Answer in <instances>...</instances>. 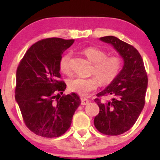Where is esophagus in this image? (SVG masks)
Instances as JSON below:
<instances>
[{
    "instance_id": "esophagus-1",
    "label": "esophagus",
    "mask_w": 160,
    "mask_h": 160,
    "mask_svg": "<svg viewBox=\"0 0 160 160\" xmlns=\"http://www.w3.org/2000/svg\"><path fill=\"white\" fill-rule=\"evenodd\" d=\"M90 101L88 99H85V98H81V104L82 105H87V104H89Z\"/></svg>"
}]
</instances>
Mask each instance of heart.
Segmentation results:
<instances>
[{
  "instance_id": "heart-1",
  "label": "heart",
  "mask_w": 160,
  "mask_h": 160,
  "mask_svg": "<svg viewBox=\"0 0 160 160\" xmlns=\"http://www.w3.org/2000/svg\"><path fill=\"white\" fill-rule=\"evenodd\" d=\"M83 52L94 63L92 69V74L97 77H73L68 80L67 86L70 91L81 96H88L98 88V79L102 84H108L117 77L122 68V61L119 56H108L107 52L96 47L86 48L83 49ZM71 57V53L67 52L62 55L59 59V67L62 73H70Z\"/></svg>"
}]
</instances>
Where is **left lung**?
<instances>
[{
    "label": "left lung",
    "mask_w": 160,
    "mask_h": 160,
    "mask_svg": "<svg viewBox=\"0 0 160 160\" xmlns=\"http://www.w3.org/2000/svg\"><path fill=\"white\" fill-rule=\"evenodd\" d=\"M100 40L114 47L123 59L124 66L117 77L97 94L94 101L100 111L93 123L102 134L118 135L133 126L144 108L147 74L142 58L135 48L111 35L101 37ZM101 96L112 98L101 102L99 99Z\"/></svg>",
    "instance_id": "left-lung-1"
}]
</instances>
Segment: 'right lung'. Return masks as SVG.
I'll return each mask as SVG.
<instances>
[{"label": "right lung", "instance_id": "obj_1", "mask_svg": "<svg viewBox=\"0 0 160 160\" xmlns=\"http://www.w3.org/2000/svg\"><path fill=\"white\" fill-rule=\"evenodd\" d=\"M73 42V39L60 38L37 42L18 67L16 102L26 126L40 136L55 138L63 135L81 103L75 93L61 96L67 85L59 80V61Z\"/></svg>", "mask_w": 160, "mask_h": 160}]
</instances>
